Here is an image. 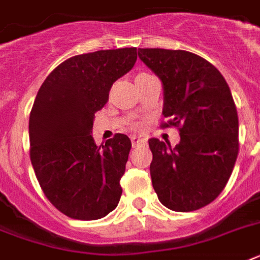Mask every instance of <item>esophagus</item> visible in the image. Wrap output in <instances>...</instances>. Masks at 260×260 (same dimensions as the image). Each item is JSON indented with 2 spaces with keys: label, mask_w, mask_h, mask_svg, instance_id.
Returning <instances> with one entry per match:
<instances>
[{
  "label": "esophagus",
  "mask_w": 260,
  "mask_h": 260,
  "mask_svg": "<svg viewBox=\"0 0 260 260\" xmlns=\"http://www.w3.org/2000/svg\"><path fill=\"white\" fill-rule=\"evenodd\" d=\"M131 141H132V145H134V147H137V145H141V144H145L144 139H141V137H139V136H132Z\"/></svg>",
  "instance_id": "34e87169"
}]
</instances>
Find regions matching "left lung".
<instances>
[{"mask_svg":"<svg viewBox=\"0 0 260 260\" xmlns=\"http://www.w3.org/2000/svg\"><path fill=\"white\" fill-rule=\"evenodd\" d=\"M140 60L164 88L161 126H176L180 143L149 139L152 185L163 206L189 212L214 202L233 174L239 152V121L224 77L203 57L187 50L149 48Z\"/></svg>","mask_w":260,"mask_h":260,"instance_id":"1","label":"left lung"}]
</instances>
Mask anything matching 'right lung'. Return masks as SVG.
Here are the masks:
<instances>
[{
    "label": "right lung",
    "instance_id": "1",
    "mask_svg": "<svg viewBox=\"0 0 260 260\" xmlns=\"http://www.w3.org/2000/svg\"><path fill=\"white\" fill-rule=\"evenodd\" d=\"M136 48L73 56L42 82L29 117L30 161L41 189L72 219L96 220L119 204L131 151L126 135L97 147L93 117L112 84L134 68Z\"/></svg>",
    "mask_w": 260,
    "mask_h": 260
}]
</instances>
